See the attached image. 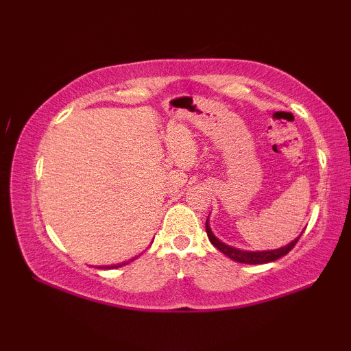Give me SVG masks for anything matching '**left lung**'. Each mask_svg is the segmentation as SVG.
Wrapping results in <instances>:
<instances>
[{"label":"left lung","mask_w":351,"mask_h":351,"mask_svg":"<svg viewBox=\"0 0 351 351\" xmlns=\"http://www.w3.org/2000/svg\"><path fill=\"white\" fill-rule=\"evenodd\" d=\"M206 232L207 237L213 246H215L219 252H223L226 257H229L230 260L239 261V263H247V265H263V263H269V261H276L278 258H282L283 255H287L291 249L295 246V243L299 241L300 235L294 239L291 243H288L287 246H282L278 249H269V251H246V249H239L234 246H229L223 243L219 239H217L215 234L212 232L210 224H209V217L206 219Z\"/></svg>","instance_id":"8db88e82"}]
</instances>
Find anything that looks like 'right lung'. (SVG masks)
I'll use <instances>...</instances> for the list:
<instances>
[{
	"label": "right lung",
	"mask_w": 351,
	"mask_h": 351,
	"mask_svg": "<svg viewBox=\"0 0 351 351\" xmlns=\"http://www.w3.org/2000/svg\"><path fill=\"white\" fill-rule=\"evenodd\" d=\"M133 260H136V257H133V258H130L128 261H123V263H117V265H110V266H100V269H114V268H121V266H123V265H128L130 261H133Z\"/></svg>",
	"instance_id": "1"
}]
</instances>
